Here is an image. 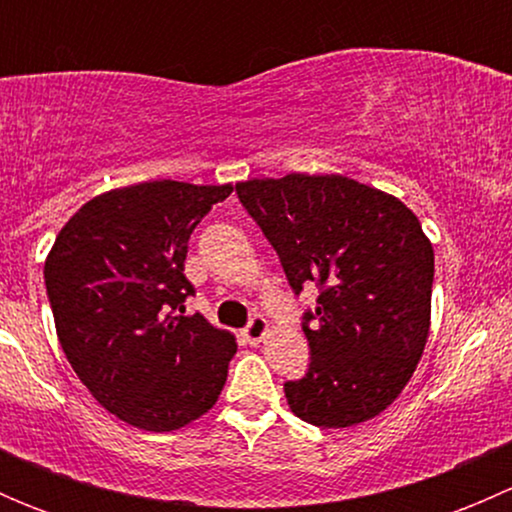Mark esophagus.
Listing matches in <instances>:
<instances>
[{"label":"esophagus","instance_id":"esophagus-1","mask_svg":"<svg viewBox=\"0 0 512 512\" xmlns=\"http://www.w3.org/2000/svg\"><path fill=\"white\" fill-rule=\"evenodd\" d=\"M270 327H267V319L262 314H255V317L247 322V327L242 329V337H245L247 344H260L262 339L267 337Z\"/></svg>","mask_w":512,"mask_h":512}]
</instances>
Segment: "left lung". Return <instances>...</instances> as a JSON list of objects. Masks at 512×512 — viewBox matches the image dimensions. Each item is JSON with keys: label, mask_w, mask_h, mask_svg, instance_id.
<instances>
[{"label": "left lung", "mask_w": 512, "mask_h": 512, "mask_svg": "<svg viewBox=\"0 0 512 512\" xmlns=\"http://www.w3.org/2000/svg\"><path fill=\"white\" fill-rule=\"evenodd\" d=\"M235 193L275 247L304 309L309 366L285 381L289 409L347 428L386 409L414 374L428 337L433 247L401 200L344 175L289 173L237 183Z\"/></svg>", "instance_id": "1"}]
</instances>
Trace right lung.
I'll return each instance as SVG.
<instances>
[{"mask_svg":"<svg viewBox=\"0 0 512 512\" xmlns=\"http://www.w3.org/2000/svg\"><path fill=\"white\" fill-rule=\"evenodd\" d=\"M232 185L151 180L89 200L44 265L56 334L106 411L143 431H175L213 409L237 352L203 314L185 270L195 225Z\"/></svg>","mask_w":512,"mask_h":512,"instance_id":"right-lung-1","label":"right lung"}]
</instances>
